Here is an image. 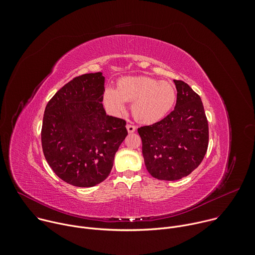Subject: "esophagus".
<instances>
[{"label": "esophagus", "instance_id": "obj_1", "mask_svg": "<svg viewBox=\"0 0 255 255\" xmlns=\"http://www.w3.org/2000/svg\"><path fill=\"white\" fill-rule=\"evenodd\" d=\"M127 130H128V132L129 133H133V132H135V130H136V126H134V125H132V124H127Z\"/></svg>", "mask_w": 255, "mask_h": 255}]
</instances>
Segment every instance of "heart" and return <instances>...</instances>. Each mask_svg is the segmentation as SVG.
I'll use <instances>...</instances> for the list:
<instances>
[{"instance_id": "heart-1", "label": "heart", "mask_w": 255, "mask_h": 255, "mask_svg": "<svg viewBox=\"0 0 255 255\" xmlns=\"http://www.w3.org/2000/svg\"><path fill=\"white\" fill-rule=\"evenodd\" d=\"M175 99V90L169 83L149 77L122 78L115 90L107 88L103 94L106 109L115 116L126 111V102H133V115L144 124H154L166 117Z\"/></svg>"}]
</instances>
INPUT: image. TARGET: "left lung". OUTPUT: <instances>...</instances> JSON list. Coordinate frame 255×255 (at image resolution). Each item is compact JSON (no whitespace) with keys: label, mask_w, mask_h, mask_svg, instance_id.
<instances>
[{"label":"left lung","mask_w":255,"mask_h":255,"mask_svg":"<svg viewBox=\"0 0 255 255\" xmlns=\"http://www.w3.org/2000/svg\"><path fill=\"white\" fill-rule=\"evenodd\" d=\"M174 110L149 126L138 128L142 154L148 172L161 180H176L195 170L208 149L209 126L200 96L183 81Z\"/></svg>","instance_id":"left-lung-1"}]
</instances>
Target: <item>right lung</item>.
Wrapping results in <instances>:
<instances>
[{
    "label": "right lung",
    "mask_w": 255,
    "mask_h": 255,
    "mask_svg": "<svg viewBox=\"0 0 255 255\" xmlns=\"http://www.w3.org/2000/svg\"><path fill=\"white\" fill-rule=\"evenodd\" d=\"M105 78L86 74L64 85L47 103L41 130L45 159L75 187H94L110 174L127 136L126 121L106 114Z\"/></svg>",
    "instance_id": "add662e5"
}]
</instances>
